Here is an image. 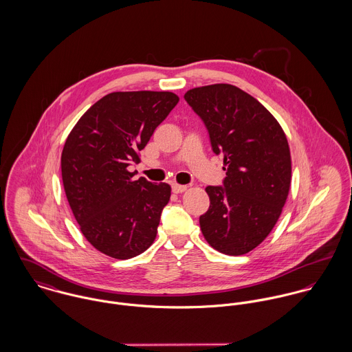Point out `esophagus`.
<instances>
[{"instance_id":"obj_1","label":"esophagus","mask_w":352,"mask_h":352,"mask_svg":"<svg viewBox=\"0 0 352 352\" xmlns=\"http://www.w3.org/2000/svg\"><path fill=\"white\" fill-rule=\"evenodd\" d=\"M172 191L175 194H182L184 191H187V186H182V184H172Z\"/></svg>"}]
</instances>
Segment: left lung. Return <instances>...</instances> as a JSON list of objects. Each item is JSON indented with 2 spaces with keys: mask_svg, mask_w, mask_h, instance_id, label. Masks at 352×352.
Returning a JSON list of instances; mask_svg holds the SVG:
<instances>
[{
  "mask_svg": "<svg viewBox=\"0 0 352 352\" xmlns=\"http://www.w3.org/2000/svg\"><path fill=\"white\" fill-rule=\"evenodd\" d=\"M186 101L201 116L215 154L223 155V186H208L201 233L218 252L240 256L274 229L292 183L285 131L271 112L230 84L190 89Z\"/></svg>",
  "mask_w": 352,
  "mask_h": 352,
  "instance_id": "1",
  "label": "left lung"
}]
</instances>
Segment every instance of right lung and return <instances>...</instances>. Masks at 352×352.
Masks as SVG:
<instances>
[{"instance_id": "1", "label": "right lung", "mask_w": 352, "mask_h": 352, "mask_svg": "<svg viewBox=\"0 0 352 352\" xmlns=\"http://www.w3.org/2000/svg\"><path fill=\"white\" fill-rule=\"evenodd\" d=\"M177 102L172 92H112L66 138L60 155L66 198L85 239L109 257H135L157 236L170 187L134 180L127 168L140 162V151Z\"/></svg>"}]
</instances>
